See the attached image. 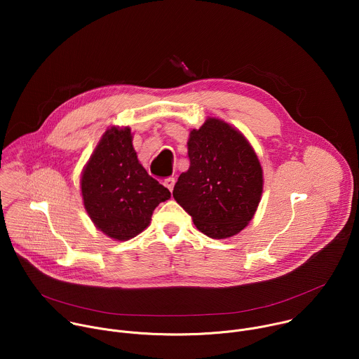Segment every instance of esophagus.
<instances>
[{"mask_svg": "<svg viewBox=\"0 0 359 359\" xmlns=\"http://www.w3.org/2000/svg\"><path fill=\"white\" fill-rule=\"evenodd\" d=\"M175 183H176L175 177H169V179H166V180H165V183H163V184H165V186L172 191V190H173V187H175Z\"/></svg>", "mask_w": 359, "mask_h": 359, "instance_id": "obj_1", "label": "esophagus"}]
</instances>
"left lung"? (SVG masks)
Listing matches in <instances>:
<instances>
[{
  "label": "left lung",
  "mask_w": 359,
  "mask_h": 359,
  "mask_svg": "<svg viewBox=\"0 0 359 359\" xmlns=\"http://www.w3.org/2000/svg\"><path fill=\"white\" fill-rule=\"evenodd\" d=\"M187 153L190 166L175 184V200L203 234L219 240L238 234L263 194L257 153L238 129L210 116L190 130Z\"/></svg>",
  "instance_id": "1"
}]
</instances>
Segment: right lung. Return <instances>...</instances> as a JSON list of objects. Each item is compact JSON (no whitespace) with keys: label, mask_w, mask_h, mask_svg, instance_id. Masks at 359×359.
I'll use <instances>...</instances> for the list:
<instances>
[{"label":"right lung","mask_w":359,"mask_h":359,"mask_svg":"<svg viewBox=\"0 0 359 359\" xmlns=\"http://www.w3.org/2000/svg\"><path fill=\"white\" fill-rule=\"evenodd\" d=\"M132 140L129 126L108 128L81 175L88 216L97 230L116 241L142 233L153 210L170 198V191L140 165Z\"/></svg>","instance_id":"obj_1"}]
</instances>
